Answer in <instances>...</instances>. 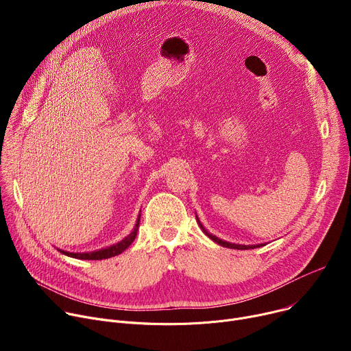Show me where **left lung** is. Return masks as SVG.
I'll list each match as a JSON object with an SVG mask.
<instances>
[{
    "mask_svg": "<svg viewBox=\"0 0 351 351\" xmlns=\"http://www.w3.org/2000/svg\"><path fill=\"white\" fill-rule=\"evenodd\" d=\"M195 218H197V215H195ZM197 221H198V218H197ZM198 225H199V228H202V230L211 239V240H214L215 243H218V244H221V245H223V247H228V248H234V250H250V248H256V247H261L263 244H254V245H244V244H234V243H229V241H225V240H221V239H218L217 236H214V234H211L203 225H202V222L198 221Z\"/></svg>",
    "mask_w": 351,
    "mask_h": 351,
    "instance_id": "left-lung-1",
    "label": "left lung"
}]
</instances>
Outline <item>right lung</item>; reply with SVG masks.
Listing matches in <instances>:
<instances>
[{"label": "right lung", "instance_id": "right-lung-1", "mask_svg": "<svg viewBox=\"0 0 351 351\" xmlns=\"http://www.w3.org/2000/svg\"><path fill=\"white\" fill-rule=\"evenodd\" d=\"M138 223H140V215H138V218L136 221V225H134V228H133L130 234H128L119 243H117L114 245H110V247H106V248H101V250H97V252H91V253H69V252H64V250H60V252L62 254L68 256V257L77 258V260H106V258L115 257V256L121 254L122 252H125V250L133 243V240L136 239L137 230H138Z\"/></svg>", "mask_w": 351, "mask_h": 351}]
</instances>
